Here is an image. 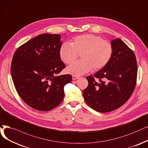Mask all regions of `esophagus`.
<instances>
[{
    "instance_id": "34e87169",
    "label": "esophagus",
    "mask_w": 148,
    "mask_h": 148,
    "mask_svg": "<svg viewBox=\"0 0 148 148\" xmlns=\"http://www.w3.org/2000/svg\"><path fill=\"white\" fill-rule=\"evenodd\" d=\"M79 78V76H75V75H73L72 76V79L73 80H75V79H77Z\"/></svg>"
}]
</instances>
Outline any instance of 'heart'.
<instances>
[{
  "label": "heart",
  "mask_w": 148,
  "mask_h": 148,
  "mask_svg": "<svg viewBox=\"0 0 148 148\" xmlns=\"http://www.w3.org/2000/svg\"><path fill=\"white\" fill-rule=\"evenodd\" d=\"M113 46L108 40L95 34L80 35L73 38L71 44L64 42L60 47V56L67 64L74 62L81 55V60L67 68V73L79 76L95 70L104 68L113 55Z\"/></svg>",
  "instance_id": "obj_1"
}]
</instances>
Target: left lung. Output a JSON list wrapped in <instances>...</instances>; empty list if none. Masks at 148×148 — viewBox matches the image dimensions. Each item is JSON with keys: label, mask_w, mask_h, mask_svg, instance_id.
I'll list each match as a JSON object with an SVG mask.
<instances>
[{"label": "left lung", "mask_w": 148, "mask_h": 148, "mask_svg": "<svg viewBox=\"0 0 148 148\" xmlns=\"http://www.w3.org/2000/svg\"><path fill=\"white\" fill-rule=\"evenodd\" d=\"M111 44L114 51L110 61L94 74L98 80L87 76L88 84L82 92L86 103L99 112L121 107L131 97L137 81V64L134 51L119 38L112 40Z\"/></svg>", "instance_id": "obj_1"}]
</instances>
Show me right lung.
<instances>
[{"mask_svg": "<svg viewBox=\"0 0 148 148\" xmlns=\"http://www.w3.org/2000/svg\"><path fill=\"white\" fill-rule=\"evenodd\" d=\"M60 34L44 33L29 40L16 50L11 74L20 97L40 111L55 108L64 98L70 75H58L66 66L60 56Z\"/></svg>", "mask_w": 148, "mask_h": 148, "instance_id": "right-lung-1", "label": "right lung"}]
</instances>
